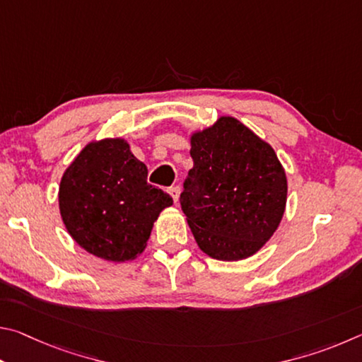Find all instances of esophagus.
I'll return each instance as SVG.
<instances>
[{
  "mask_svg": "<svg viewBox=\"0 0 362 362\" xmlns=\"http://www.w3.org/2000/svg\"><path fill=\"white\" fill-rule=\"evenodd\" d=\"M169 193H170V196H173V198H174V203H175V204L179 203L180 187H179V185H175V187H170V188H169Z\"/></svg>",
  "mask_w": 362,
  "mask_h": 362,
  "instance_id": "34e87169",
  "label": "esophagus"
}]
</instances>
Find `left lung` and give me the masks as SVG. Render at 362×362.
Masks as SVG:
<instances>
[{
    "label": "left lung",
    "instance_id": "8db88e82",
    "mask_svg": "<svg viewBox=\"0 0 362 362\" xmlns=\"http://www.w3.org/2000/svg\"><path fill=\"white\" fill-rule=\"evenodd\" d=\"M180 206L199 249L241 260L265 244L283 218L287 179L276 153L231 116L192 136Z\"/></svg>",
    "mask_w": 362,
    "mask_h": 362
}]
</instances>
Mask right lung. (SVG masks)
Listing matches in <instances>:
<instances>
[{"mask_svg": "<svg viewBox=\"0 0 362 362\" xmlns=\"http://www.w3.org/2000/svg\"><path fill=\"white\" fill-rule=\"evenodd\" d=\"M148 169L122 139L90 142L65 170L59 207L66 230L89 254L110 262L136 259L153 222L173 198L146 182Z\"/></svg>", "mask_w": 362, "mask_h": 362, "instance_id": "1", "label": "right lung"}]
</instances>
